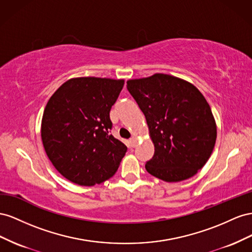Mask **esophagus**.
I'll use <instances>...</instances> for the list:
<instances>
[{
	"label": "esophagus",
	"mask_w": 252,
	"mask_h": 252,
	"mask_svg": "<svg viewBox=\"0 0 252 252\" xmlns=\"http://www.w3.org/2000/svg\"><path fill=\"white\" fill-rule=\"evenodd\" d=\"M130 143H131V147H136V145H137V140H136V138L135 137H132L131 139H130Z\"/></svg>",
	"instance_id": "obj_1"
}]
</instances>
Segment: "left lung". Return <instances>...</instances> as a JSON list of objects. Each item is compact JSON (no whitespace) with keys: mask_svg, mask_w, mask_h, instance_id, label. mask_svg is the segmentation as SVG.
Wrapping results in <instances>:
<instances>
[{"mask_svg":"<svg viewBox=\"0 0 252 252\" xmlns=\"http://www.w3.org/2000/svg\"><path fill=\"white\" fill-rule=\"evenodd\" d=\"M126 89L145 114L155 147L147 171L168 183L195 175L210 158L217 140V125L202 93L190 82L166 74L128 80Z\"/></svg>","mask_w":252,"mask_h":252,"instance_id":"obj_1","label":"left lung"}]
</instances>
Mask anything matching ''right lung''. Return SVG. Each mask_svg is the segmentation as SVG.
Returning a JSON list of instances; mask_svg holds the SVG:
<instances>
[{
	"mask_svg": "<svg viewBox=\"0 0 252 252\" xmlns=\"http://www.w3.org/2000/svg\"><path fill=\"white\" fill-rule=\"evenodd\" d=\"M124 84L122 79L73 78L49 98L42 142L54 167L71 183L94 186L116 173L127 148L110 133V111Z\"/></svg>",
	"mask_w": 252,
	"mask_h": 252,
	"instance_id": "obj_1",
	"label": "right lung"
}]
</instances>
